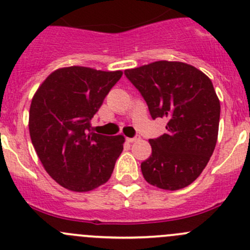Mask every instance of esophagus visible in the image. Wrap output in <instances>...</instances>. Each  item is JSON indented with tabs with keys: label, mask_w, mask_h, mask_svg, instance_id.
I'll return each instance as SVG.
<instances>
[{
	"label": "esophagus",
	"mask_w": 250,
	"mask_h": 250,
	"mask_svg": "<svg viewBox=\"0 0 250 250\" xmlns=\"http://www.w3.org/2000/svg\"><path fill=\"white\" fill-rule=\"evenodd\" d=\"M140 139V137L139 135H137V137H134V138H127V141L128 143H134V141H138Z\"/></svg>",
	"instance_id": "obj_1"
}]
</instances>
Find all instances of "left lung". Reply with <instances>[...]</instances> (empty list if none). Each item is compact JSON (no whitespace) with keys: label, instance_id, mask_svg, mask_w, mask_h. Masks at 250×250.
I'll return each instance as SVG.
<instances>
[{"label":"left lung","instance_id":"left-lung-1","mask_svg":"<svg viewBox=\"0 0 250 250\" xmlns=\"http://www.w3.org/2000/svg\"><path fill=\"white\" fill-rule=\"evenodd\" d=\"M140 92L151 117H166L167 133L150 139L152 153L141 163L148 184L175 191L196 180L218 140L220 102L213 83L192 65L151 62L125 71Z\"/></svg>","mask_w":250,"mask_h":250}]
</instances>
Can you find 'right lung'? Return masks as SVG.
Segmentation results:
<instances>
[{
  "mask_svg": "<svg viewBox=\"0 0 250 250\" xmlns=\"http://www.w3.org/2000/svg\"><path fill=\"white\" fill-rule=\"evenodd\" d=\"M121 76L122 71L62 67L43 81L32 98V145L46 172L67 190H94L113 172L125 137L90 132V120Z\"/></svg>",
  "mask_w": 250,
  "mask_h": 250,
  "instance_id": "obj_1",
  "label": "right lung"
}]
</instances>
